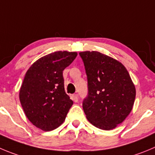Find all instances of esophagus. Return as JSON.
<instances>
[{
	"mask_svg": "<svg viewBox=\"0 0 155 155\" xmlns=\"http://www.w3.org/2000/svg\"><path fill=\"white\" fill-rule=\"evenodd\" d=\"M72 99H73V100L75 102H77L78 100H79V99H78V95H77V94H75V95H72Z\"/></svg>",
	"mask_w": 155,
	"mask_h": 155,
	"instance_id": "obj_1",
	"label": "esophagus"
}]
</instances>
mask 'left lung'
<instances>
[{
  "instance_id": "left-lung-1",
  "label": "left lung",
  "mask_w": 155,
  "mask_h": 155,
  "mask_svg": "<svg viewBox=\"0 0 155 155\" xmlns=\"http://www.w3.org/2000/svg\"><path fill=\"white\" fill-rule=\"evenodd\" d=\"M88 80L82 102L86 118L96 128L112 130L132 110L136 90L124 65L97 51L79 53Z\"/></svg>"
}]
</instances>
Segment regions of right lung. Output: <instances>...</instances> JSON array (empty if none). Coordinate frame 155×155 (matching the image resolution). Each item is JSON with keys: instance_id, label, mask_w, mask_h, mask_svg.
Listing matches in <instances>:
<instances>
[{"instance_id": "add662e5", "label": "right lung", "mask_w": 155, "mask_h": 155, "mask_svg": "<svg viewBox=\"0 0 155 155\" xmlns=\"http://www.w3.org/2000/svg\"><path fill=\"white\" fill-rule=\"evenodd\" d=\"M76 56V52L50 53L33 63L26 73L20 101L29 121L43 131H52L61 125L73 105L65 92L63 71Z\"/></svg>"}]
</instances>
